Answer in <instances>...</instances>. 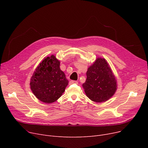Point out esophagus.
I'll return each instance as SVG.
<instances>
[{"label": "esophagus", "instance_id": "34e87169", "mask_svg": "<svg viewBox=\"0 0 148 148\" xmlns=\"http://www.w3.org/2000/svg\"><path fill=\"white\" fill-rule=\"evenodd\" d=\"M78 84V82H77V81H74V80H71L69 82V84Z\"/></svg>", "mask_w": 148, "mask_h": 148}]
</instances>
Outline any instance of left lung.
<instances>
[{
    "label": "left lung",
    "mask_w": 148,
    "mask_h": 148,
    "mask_svg": "<svg viewBox=\"0 0 148 148\" xmlns=\"http://www.w3.org/2000/svg\"><path fill=\"white\" fill-rule=\"evenodd\" d=\"M82 86L92 101L103 103L111 98L117 90V80L104 58H97L88 68Z\"/></svg>",
    "instance_id": "8db88e82"
}]
</instances>
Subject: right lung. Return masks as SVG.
<instances>
[{
    "instance_id": "1",
    "label": "right lung",
    "mask_w": 148,
    "mask_h": 148,
    "mask_svg": "<svg viewBox=\"0 0 148 148\" xmlns=\"http://www.w3.org/2000/svg\"><path fill=\"white\" fill-rule=\"evenodd\" d=\"M60 63L53 54L44 58L30 79L31 90L44 103L55 102L63 94L68 84L65 73L60 68Z\"/></svg>"
}]
</instances>
